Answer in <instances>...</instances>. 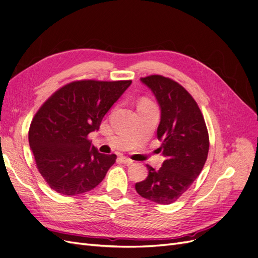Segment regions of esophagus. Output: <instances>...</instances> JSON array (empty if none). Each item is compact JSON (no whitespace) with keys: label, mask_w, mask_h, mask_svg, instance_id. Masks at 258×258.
I'll return each mask as SVG.
<instances>
[{"label":"esophagus","mask_w":258,"mask_h":258,"mask_svg":"<svg viewBox=\"0 0 258 258\" xmlns=\"http://www.w3.org/2000/svg\"><path fill=\"white\" fill-rule=\"evenodd\" d=\"M118 160L121 163H124V165H131V163H134V161H132L131 159H129L127 157H123V156H120V157L118 158Z\"/></svg>","instance_id":"obj_1"}]
</instances>
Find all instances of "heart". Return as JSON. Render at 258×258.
<instances>
[{
    "mask_svg": "<svg viewBox=\"0 0 258 258\" xmlns=\"http://www.w3.org/2000/svg\"><path fill=\"white\" fill-rule=\"evenodd\" d=\"M141 103H151V102H150V101H147V100H142L141 102H140V104H141Z\"/></svg>",
    "mask_w": 258,
    "mask_h": 258,
    "instance_id": "1",
    "label": "heart"
}]
</instances>
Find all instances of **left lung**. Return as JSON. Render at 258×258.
I'll return each instance as SVG.
<instances>
[{"label": "left lung", "instance_id": "obj_1", "mask_svg": "<svg viewBox=\"0 0 258 258\" xmlns=\"http://www.w3.org/2000/svg\"><path fill=\"white\" fill-rule=\"evenodd\" d=\"M161 108L157 138L166 157L156 171L136 184L140 196L159 205H170L189 188L204 169L209 153L207 124L196 101L182 85L162 75L142 77Z\"/></svg>", "mask_w": 258, "mask_h": 258}]
</instances>
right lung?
<instances>
[{"instance_id": "1", "label": "right lung", "mask_w": 258, "mask_h": 258, "mask_svg": "<svg viewBox=\"0 0 258 258\" xmlns=\"http://www.w3.org/2000/svg\"><path fill=\"white\" fill-rule=\"evenodd\" d=\"M131 81H74L45 101L29 129L37 170L51 189L75 196L95 188L116 161L91 147L88 136Z\"/></svg>"}]
</instances>
